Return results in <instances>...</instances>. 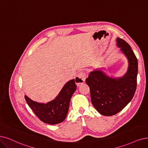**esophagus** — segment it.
<instances>
[{"label": "esophagus", "mask_w": 148, "mask_h": 148, "mask_svg": "<svg viewBox=\"0 0 148 148\" xmlns=\"http://www.w3.org/2000/svg\"><path fill=\"white\" fill-rule=\"evenodd\" d=\"M86 78V74L84 71L79 73L75 78V82L77 86L83 84Z\"/></svg>", "instance_id": "1"}]
</instances>
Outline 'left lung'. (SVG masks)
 Instances as JSON below:
<instances>
[{
	"label": "left lung",
	"mask_w": 148,
	"mask_h": 148,
	"mask_svg": "<svg viewBox=\"0 0 148 148\" xmlns=\"http://www.w3.org/2000/svg\"><path fill=\"white\" fill-rule=\"evenodd\" d=\"M116 46L128 61L127 72L119 77L108 75L97 68L91 71L86 83L90 87L92 104L104 116H112L126 106L133 98L136 88L138 61L127 42L116 38Z\"/></svg>",
	"instance_id": "1"
}]
</instances>
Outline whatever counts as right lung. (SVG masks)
Returning a JSON list of instances; mask_svg holds the SVG:
<instances>
[{
    "label": "right lung",
    "instance_id": "add662e5",
    "mask_svg": "<svg viewBox=\"0 0 148 148\" xmlns=\"http://www.w3.org/2000/svg\"><path fill=\"white\" fill-rule=\"evenodd\" d=\"M77 86L75 80L68 81L63 86L57 96L47 103H40L32 100L25 95L27 104L42 122L49 124H57L66 118L69 103Z\"/></svg>",
    "mask_w": 148,
    "mask_h": 148
}]
</instances>
